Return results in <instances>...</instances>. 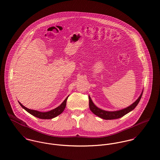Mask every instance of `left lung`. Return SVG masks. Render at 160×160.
<instances>
[{
    "label": "left lung",
    "instance_id": "8db88e82",
    "mask_svg": "<svg viewBox=\"0 0 160 160\" xmlns=\"http://www.w3.org/2000/svg\"><path fill=\"white\" fill-rule=\"evenodd\" d=\"M143 90L142 92L140 95V96L138 98V99L131 105L127 107L126 108H124L123 109L117 110V111H106L102 109H101L96 106L93 102L92 101L90 96H89V106L91 111L98 117L104 119V120H113V119H117L120 118L122 117H123L126 114L128 113L134 109V108L138 106L139 104L141 97H142Z\"/></svg>",
    "mask_w": 160,
    "mask_h": 160
}]
</instances>
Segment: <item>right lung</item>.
Wrapping results in <instances>:
<instances>
[{"label": "right lung", "instance_id": "1", "mask_svg": "<svg viewBox=\"0 0 160 160\" xmlns=\"http://www.w3.org/2000/svg\"><path fill=\"white\" fill-rule=\"evenodd\" d=\"M68 97L69 96L65 99V100L62 102V104L60 106L54 108L53 110H51L50 111L46 112H42L28 108L27 107L22 105L19 102H18L20 104V106L22 107L26 111H27L28 113H29L30 114L32 115L33 116L36 117L37 118H38L40 119H52L54 117H57L58 115H60L64 111V110L65 109V107L66 106V102Z\"/></svg>", "mask_w": 160, "mask_h": 160}]
</instances>
